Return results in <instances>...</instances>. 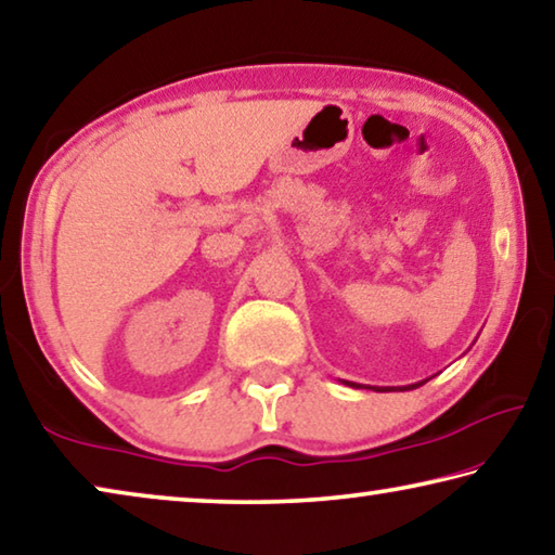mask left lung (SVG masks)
<instances>
[{"mask_svg":"<svg viewBox=\"0 0 555 555\" xmlns=\"http://www.w3.org/2000/svg\"><path fill=\"white\" fill-rule=\"evenodd\" d=\"M346 385H350V388H363V385H358V383H350V380H343ZM427 380H422V383H412V385H404V388H373L371 385V390H377V392H383V390H415V388H420V385H425Z\"/></svg>","mask_w":555,"mask_h":555,"instance_id":"left-lung-1","label":"left lung"}]
</instances>
